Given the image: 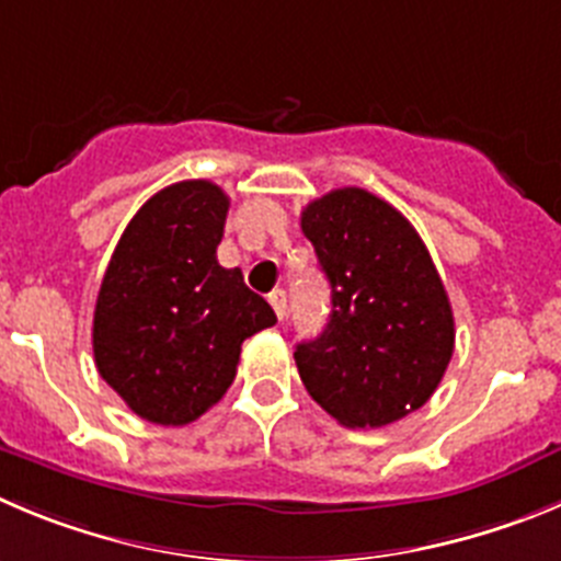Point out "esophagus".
Wrapping results in <instances>:
<instances>
[{
  "label": "esophagus",
  "instance_id": "34e87169",
  "mask_svg": "<svg viewBox=\"0 0 561 561\" xmlns=\"http://www.w3.org/2000/svg\"><path fill=\"white\" fill-rule=\"evenodd\" d=\"M268 301H271V307H274V312H276V318H285V312H287V293L285 290H274L268 296Z\"/></svg>",
  "mask_w": 561,
  "mask_h": 561
}]
</instances>
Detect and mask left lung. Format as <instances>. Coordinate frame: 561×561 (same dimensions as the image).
<instances>
[{
    "mask_svg": "<svg viewBox=\"0 0 561 561\" xmlns=\"http://www.w3.org/2000/svg\"><path fill=\"white\" fill-rule=\"evenodd\" d=\"M332 287V316L296 345L307 392L348 428L421 410L454 354V312L421 234L363 187H337L301 213Z\"/></svg>",
    "mask_w": 561,
    "mask_h": 561,
    "instance_id": "8db88e82",
    "label": "left lung"
}]
</instances>
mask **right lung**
Segmentation results:
<instances>
[{"label": "right lung", "mask_w": 561, "mask_h": 561, "mask_svg": "<svg viewBox=\"0 0 561 561\" xmlns=\"http://www.w3.org/2000/svg\"><path fill=\"white\" fill-rule=\"evenodd\" d=\"M229 198L207 180L162 187L115 245L93 310L99 376L149 423L185 426L221 401L245 337L276 323L240 268L218 265Z\"/></svg>", "instance_id": "add662e5"}]
</instances>
